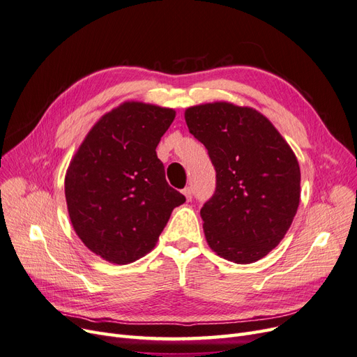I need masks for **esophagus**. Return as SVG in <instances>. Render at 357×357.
Listing matches in <instances>:
<instances>
[{"mask_svg": "<svg viewBox=\"0 0 357 357\" xmlns=\"http://www.w3.org/2000/svg\"><path fill=\"white\" fill-rule=\"evenodd\" d=\"M183 195L186 197V199H188V201H190V199H192V197H193V190H192V188H190V186H188V188L183 189Z\"/></svg>", "mask_w": 357, "mask_h": 357, "instance_id": "obj_1", "label": "esophagus"}]
</instances>
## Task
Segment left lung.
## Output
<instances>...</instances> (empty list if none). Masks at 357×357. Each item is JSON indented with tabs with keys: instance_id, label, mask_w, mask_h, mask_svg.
Returning <instances> with one entry per match:
<instances>
[{
	"instance_id": "left-lung-1",
	"label": "left lung",
	"mask_w": 357,
	"mask_h": 357,
	"mask_svg": "<svg viewBox=\"0 0 357 357\" xmlns=\"http://www.w3.org/2000/svg\"><path fill=\"white\" fill-rule=\"evenodd\" d=\"M189 132L207 149L215 190L202 205L213 250L252 264L284 238L301 197L295 153L265 116L248 107L213 102L185 113Z\"/></svg>"
}]
</instances>
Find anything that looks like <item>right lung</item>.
Returning <instances> with one entry per match:
<instances>
[{
    "label": "right lung",
    "instance_id": "obj_1",
    "mask_svg": "<svg viewBox=\"0 0 357 357\" xmlns=\"http://www.w3.org/2000/svg\"><path fill=\"white\" fill-rule=\"evenodd\" d=\"M174 117L164 107L125 102L100 119L71 160L66 198L73 228L105 261L143 257L186 201L168 185L156 155Z\"/></svg>",
    "mask_w": 357,
    "mask_h": 357
}]
</instances>
